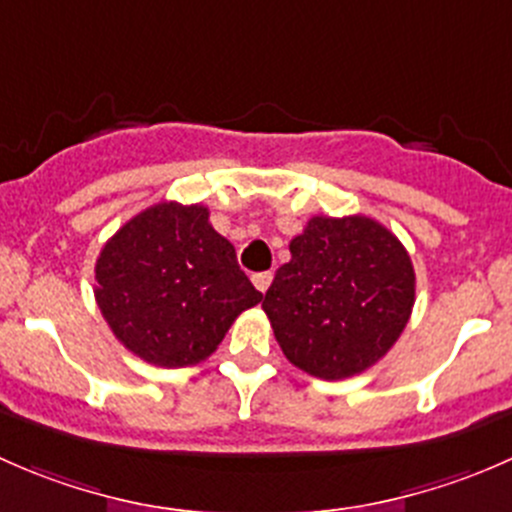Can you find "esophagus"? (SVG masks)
Wrapping results in <instances>:
<instances>
[{
    "label": "esophagus",
    "instance_id": "34e87169",
    "mask_svg": "<svg viewBox=\"0 0 512 512\" xmlns=\"http://www.w3.org/2000/svg\"><path fill=\"white\" fill-rule=\"evenodd\" d=\"M272 277H275L272 272H257V275H252V285H255L262 294H265L272 285Z\"/></svg>",
    "mask_w": 512,
    "mask_h": 512
}]
</instances>
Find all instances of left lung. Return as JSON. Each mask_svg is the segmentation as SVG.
<instances>
[{"label":"left lung","mask_w":512,"mask_h":512,"mask_svg":"<svg viewBox=\"0 0 512 512\" xmlns=\"http://www.w3.org/2000/svg\"><path fill=\"white\" fill-rule=\"evenodd\" d=\"M289 252L262 302L287 359L327 381L374 366L401 337L416 299L399 237L364 215H314Z\"/></svg>","instance_id":"obj_1"}]
</instances>
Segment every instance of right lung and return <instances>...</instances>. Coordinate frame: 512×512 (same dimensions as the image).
I'll return each instance as SVG.
<instances>
[{
	"label": "right lung",
	"mask_w": 512,
	"mask_h": 512,
	"mask_svg": "<svg viewBox=\"0 0 512 512\" xmlns=\"http://www.w3.org/2000/svg\"><path fill=\"white\" fill-rule=\"evenodd\" d=\"M205 205L158 203L128 220L96 260V302L118 342L165 369L205 361L262 292Z\"/></svg>",
	"instance_id": "right-lung-1"
}]
</instances>
